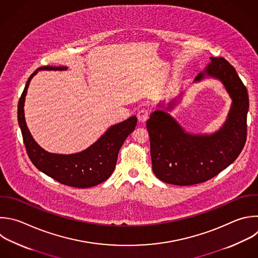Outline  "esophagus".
I'll return each mask as SVG.
<instances>
[{
    "label": "esophagus",
    "instance_id": "34e87169",
    "mask_svg": "<svg viewBox=\"0 0 258 258\" xmlns=\"http://www.w3.org/2000/svg\"><path fill=\"white\" fill-rule=\"evenodd\" d=\"M149 118V111L147 109H141L139 112H138V120L139 122H146Z\"/></svg>",
    "mask_w": 258,
    "mask_h": 258
}]
</instances>
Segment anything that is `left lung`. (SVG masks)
<instances>
[{"mask_svg": "<svg viewBox=\"0 0 258 258\" xmlns=\"http://www.w3.org/2000/svg\"><path fill=\"white\" fill-rule=\"evenodd\" d=\"M194 83L215 79L222 83L232 103L223 125L212 134H191L168 111L173 110L183 96L159 103L150 114L147 128L150 136L152 169L163 182L192 185L218 175L231 165L244 148L247 135L249 98L236 70L223 57H211Z\"/></svg>", "mask_w": 258, "mask_h": 258, "instance_id": "1", "label": "left lung"}]
</instances>
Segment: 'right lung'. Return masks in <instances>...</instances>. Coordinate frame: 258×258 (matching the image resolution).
Wrapping results in <instances>:
<instances>
[{
  "instance_id": "obj_1",
  "label": "right lung",
  "mask_w": 258,
  "mask_h": 258,
  "mask_svg": "<svg viewBox=\"0 0 258 258\" xmlns=\"http://www.w3.org/2000/svg\"><path fill=\"white\" fill-rule=\"evenodd\" d=\"M66 71L67 67L38 68L27 80L18 103V122L29 159L42 173L61 184L78 188L92 187L112 174L119 149L137 125V116L111 125L90 147L75 154H54L42 149L31 136L25 120L24 103L31 79L38 71Z\"/></svg>"
}]
</instances>
